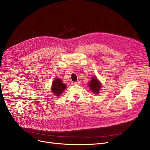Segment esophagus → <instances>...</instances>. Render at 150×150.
Instances as JSON below:
<instances>
[{
  "label": "esophagus",
  "mask_w": 150,
  "mask_h": 150,
  "mask_svg": "<svg viewBox=\"0 0 150 150\" xmlns=\"http://www.w3.org/2000/svg\"><path fill=\"white\" fill-rule=\"evenodd\" d=\"M74 84H76V85H80V81H78L74 82Z\"/></svg>",
  "instance_id": "obj_1"
}]
</instances>
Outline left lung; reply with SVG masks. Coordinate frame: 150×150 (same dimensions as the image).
<instances>
[{
    "label": "left lung",
    "instance_id": "left-lung-1",
    "mask_svg": "<svg viewBox=\"0 0 150 150\" xmlns=\"http://www.w3.org/2000/svg\"><path fill=\"white\" fill-rule=\"evenodd\" d=\"M101 84V82L97 79V76H92L88 86L93 93L98 94L100 91Z\"/></svg>",
    "mask_w": 150,
    "mask_h": 150
}]
</instances>
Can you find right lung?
<instances>
[{"label": "right lung", "mask_w": 150, "mask_h": 150, "mask_svg": "<svg viewBox=\"0 0 150 150\" xmlns=\"http://www.w3.org/2000/svg\"><path fill=\"white\" fill-rule=\"evenodd\" d=\"M51 91L55 97H59L66 88V85L63 83L59 78H55L52 84Z\"/></svg>", "instance_id": "right-lung-1"}]
</instances>
